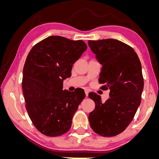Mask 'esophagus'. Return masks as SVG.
<instances>
[{
  "mask_svg": "<svg viewBox=\"0 0 159 159\" xmlns=\"http://www.w3.org/2000/svg\"><path fill=\"white\" fill-rule=\"evenodd\" d=\"M84 91H85V95H86V98H87L88 96L89 91H88V89H86L84 90Z\"/></svg>",
  "mask_w": 159,
  "mask_h": 159,
  "instance_id": "34e87169",
  "label": "esophagus"
}]
</instances>
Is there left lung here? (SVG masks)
Here are the masks:
<instances>
[{"label":"left lung","mask_w":159,"mask_h":159,"mask_svg":"<svg viewBox=\"0 0 159 159\" xmlns=\"http://www.w3.org/2000/svg\"><path fill=\"white\" fill-rule=\"evenodd\" d=\"M88 45L103 65L101 89L110 90L105 102L95 93H89L95 103L89 115L90 127L101 136H116L132 121L141 103L144 86L141 61L132 47L117 40H88Z\"/></svg>","instance_id":"1"}]
</instances>
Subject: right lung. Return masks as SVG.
I'll list each match as a JSON object with an SVG mask.
<instances>
[{"mask_svg": "<svg viewBox=\"0 0 159 159\" xmlns=\"http://www.w3.org/2000/svg\"><path fill=\"white\" fill-rule=\"evenodd\" d=\"M83 40L51 36L32 47L23 68L22 91L26 109L32 123L48 137L68 132L84 89L63 90V81L71 76L73 64L87 50Z\"/></svg>", "mask_w": 159, "mask_h": 159, "instance_id": "add662e5", "label": "right lung"}]
</instances>
